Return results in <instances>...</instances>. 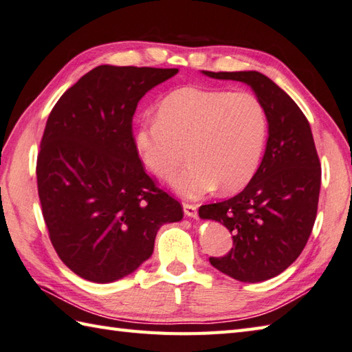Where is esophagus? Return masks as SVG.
Wrapping results in <instances>:
<instances>
[{"instance_id":"obj_1","label":"esophagus","mask_w":352,"mask_h":352,"mask_svg":"<svg viewBox=\"0 0 352 352\" xmlns=\"http://www.w3.org/2000/svg\"><path fill=\"white\" fill-rule=\"evenodd\" d=\"M184 212H185V216L196 219L197 217V206L192 204H184Z\"/></svg>"}]
</instances>
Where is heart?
<instances>
[{"mask_svg":"<svg viewBox=\"0 0 352 352\" xmlns=\"http://www.w3.org/2000/svg\"><path fill=\"white\" fill-rule=\"evenodd\" d=\"M267 136L264 107L249 92L185 86L162 100L155 121L136 129L133 142L144 167L171 181L179 195L200 199L219 186L235 192L252 181Z\"/></svg>","mask_w":352,"mask_h":352,"instance_id":"heart-1","label":"heart"}]
</instances>
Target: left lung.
<instances>
[{
	"mask_svg": "<svg viewBox=\"0 0 352 352\" xmlns=\"http://www.w3.org/2000/svg\"><path fill=\"white\" fill-rule=\"evenodd\" d=\"M219 80L249 85L264 107L269 138L252 181L223 202L199 208L232 234L234 248L210 263L241 283H261L281 274L302 252L316 220L320 162L310 123L289 94L258 71L212 73Z\"/></svg>",
	"mask_w": 352,
	"mask_h": 352,
	"instance_id": "8db88e82",
	"label": "left lung"
}]
</instances>
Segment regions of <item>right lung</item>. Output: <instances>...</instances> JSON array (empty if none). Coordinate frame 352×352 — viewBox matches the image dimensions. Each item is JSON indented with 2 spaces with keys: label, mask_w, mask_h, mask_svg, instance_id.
Instances as JSON below:
<instances>
[{
  "label": "right lung",
  "mask_w": 352,
  "mask_h": 352,
  "mask_svg": "<svg viewBox=\"0 0 352 352\" xmlns=\"http://www.w3.org/2000/svg\"><path fill=\"white\" fill-rule=\"evenodd\" d=\"M177 71L100 65L50 113L36 164L42 216L57 255L83 279L131 275L160 228L184 217L144 171L132 132L140 100Z\"/></svg>",
  "instance_id": "right-lung-1"
}]
</instances>
